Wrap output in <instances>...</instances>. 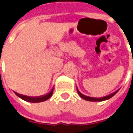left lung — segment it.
I'll list each match as a JSON object with an SVG mask.
<instances>
[{
    "mask_svg": "<svg viewBox=\"0 0 133 133\" xmlns=\"http://www.w3.org/2000/svg\"><path fill=\"white\" fill-rule=\"evenodd\" d=\"M118 90H119V89L116 90L115 92H113V93H112V94L104 96V97H102V98H92V97H89V96H87V95H83L82 93H81V92L78 90V87H77V92H78V95H79L80 96H81L83 99L86 100V101H106V100L110 99V98H112V96H114V95L118 92Z\"/></svg>",
    "mask_w": 133,
    "mask_h": 133,
    "instance_id": "obj_1",
    "label": "left lung"
}]
</instances>
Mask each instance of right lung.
<instances>
[{"mask_svg": "<svg viewBox=\"0 0 133 133\" xmlns=\"http://www.w3.org/2000/svg\"><path fill=\"white\" fill-rule=\"evenodd\" d=\"M53 92V89L51 90L50 92H49L48 94L45 95H42V96H38V97H30V96H27V95H21L18 93V92H15V95L18 96L19 98H21V99L24 100L26 101H28V102H32V103H39V102H43L45 101L46 100H48L52 95Z\"/></svg>", "mask_w": 133, "mask_h": 133, "instance_id": "right-lung-1", "label": "right lung"}]
</instances>
